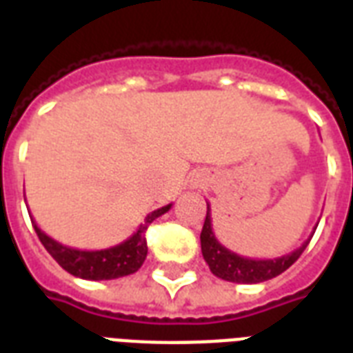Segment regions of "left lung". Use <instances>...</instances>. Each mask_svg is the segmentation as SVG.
<instances>
[{"label": "left lung", "instance_id": "left-lung-1", "mask_svg": "<svg viewBox=\"0 0 353 353\" xmlns=\"http://www.w3.org/2000/svg\"><path fill=\"white\" fill-rule=\"evenodd\" d=\"M199 238H201V252H203L205 262L209 263L212 274H216L221 280H227V282H234V284H258V282H265V280L279 276L280 273H284L285 269L291 268L299 260L302 251L306 249L310 240H312V238H307L299 249L279 258L258 260V258L240 256V254H236V252L221 245L216 238L214 231H212L209 203H207L203 231H201Z\"/></svg>", "mask_w": 353, "mask_h": 353}]
</instances>
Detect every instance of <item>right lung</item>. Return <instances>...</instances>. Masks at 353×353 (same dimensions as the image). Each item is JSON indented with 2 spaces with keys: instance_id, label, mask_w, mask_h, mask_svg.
I'll return each mask as SVG.
<instances>
[{
  "instance_id": "right-lung-1",
  "label": "right lung",
  "mask_w": 353,
  "mask_h": 353,
  "mask_svg": "<svg viewBox=\"0 0 353 353\" xmlns=\"http://www.w3.org/2000/svg\"><path fill=\"white\" fill-rule=\"evenodd\" d=\"M170 207L172 203L150 212L144 218L143 223L139 225L137 231L133 232L128 240L121 241L117 245L108 247V249H101V251H84V249L62 245L60 241L41 231L40 227L36 225L34 220H32V225H34L36 234L47 249V252L68 273L84 280H113L135 273L143 265L144 258L148 254V245H146V238H144L146 229L152 221L168 212Z\"/></svg>"
}]
</instances>
